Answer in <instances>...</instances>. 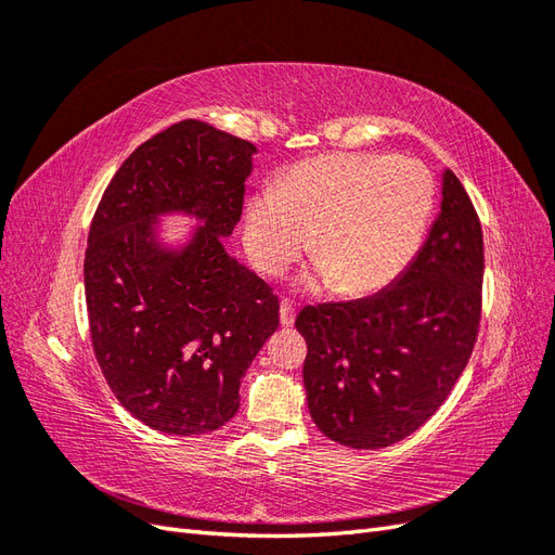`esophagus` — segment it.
Instances as JSON below:
<instances>
[{"label":"esophagus","mask_w":555,"mask_h":555,"mask_svg":"<svg viewBox=\"0 0 555 555\" xmlns=\"http://www.w3.org/2000/svg\"><path fill=\"white\" fill-rule=\"evenodd\" d=\"M294 319H296V312L289 304H280V324L282 326H294Z\"/></svg>","instance_id":"34e87169"}]
</instances>
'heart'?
I'll use <instances>...</instances> for the list:
<instances>
[{"label":"heart","mask_w":555,"mask_h":555,"mask_svg":"<svg viewBox=\"0 0 555 555\" xmlns=\"http://www.w3.org/2000/svg\"><path fill=\"white\" fill-rule=\"evenodd\" d=\"M433 206L435 180L422 162L322 155L296 164L280 190L266 188L249 198L243 241L266 275H280L310 243L319 268L300 280L304 289L335 284L343 296H363L412 263Z\"/></svg>","instance_id":"heart-1"}]
</instances>
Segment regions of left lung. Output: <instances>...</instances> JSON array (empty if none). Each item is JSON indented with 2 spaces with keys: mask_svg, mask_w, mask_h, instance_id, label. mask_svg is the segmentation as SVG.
Listing matches in <instances>:
<instances>
[{
  "mask_svg": "<svg viewBox=\"0 0 555 555\" xmlns=\"http://www.w3.org/2000/svg\"><path fill=\"white\" fill-rule=\"evenodd\" d=\"M481 280L479 217L444 169L438 220L400 278L367 298L308 306L296 317L317 428L351 449H382L426 424L473 354Z\"/></svg>",
  "mask_w": 555,
  "mask_h": 555,
  "instance_id": "1",
  "label": "left lung"
}]
</instances>
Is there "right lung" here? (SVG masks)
<instances>
[{
    "mask_svg": "<svg viewBox=\"0 0 555 555\" xmlns=\"http://www.w3.org/2000/svg\"><path fill=\"white\" fill-rule=\"evenodd\" d=\"M257 147L198 120L139 145L88 236L86 304L99 367L145 426L192 438L241 408V379L280 324L271 287L222 245L243 212ZM196 219L160 238V217Z\"/></svg>",
    "mask_w": 555,
    "mask_h": 555,
    "instance_id": "obj_1",
    "label": "right lung"
}]
</instances>
